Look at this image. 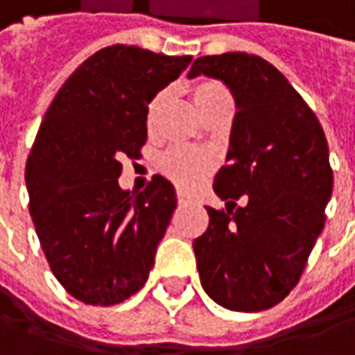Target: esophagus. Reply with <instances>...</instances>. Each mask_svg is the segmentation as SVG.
Here are the masks:
<instances>
[{
  "label": "esophagus",
  "mask_w": 355,
  "mask_h": 355,
  "mask_svg": "<svg viewBox=\"0 0 355 355\" xmlns=\"http://www.w3.org/2000/svg\"><path fill=\"white\" fill-rule=\"evenodd\" d=\"M177 198H178V205H187V202H191V197L189 195H184V193H177Z\"/></svg>",
  "instance_id": "1"
}]
</instances>
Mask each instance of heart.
I'll return each mask as SVG.
<instances>
[{
    "label": "heart",
    "mask_w": 355,
    "mask_h": 355,
    "mask_svg": "<svg viewBox=\"0 0 355 355\" xmlns=\"http://www.w3.org/2000/svg\"><path fill=\"white\" fill-rule=\"evenodd\" d=\"M191 98L197 106L198 114L205 118L215 106H219L220 102L229 100V90L220 82L205 80V82H197L191 88ZM164 100H166L164 94H157L150 100L148 110H146L148 126L155 124ZM158 168L164 177L180 189H195L198 182H202L215 168V158L205 150H197L191 146H173L160 155Z\"/></svg>",
    "instance_id": "heart-1"
}]
</instances>
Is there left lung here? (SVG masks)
Instances as JSON below:
<instances>
[{
    "mask_svg": "<svg viewBox=\"0 0 355 355\" xmlns=\"http://www.w3.org/2000/svg\"><path fill=\"white\" fill-rule=\"evenodd\" d=\"M220 80L235 98L227 166L193 241L200 285L231 311H263L297 285L323 231L334 173L322 124L275 66L227 52L197 58L189 78ZM243 198L245 205L236 207Z\"/></svg>",
    "mask_w": 355,
    "mask_h": 355,
    "instance_id": "left-lung-1",
    "label": "left lung"
}]
</instances>
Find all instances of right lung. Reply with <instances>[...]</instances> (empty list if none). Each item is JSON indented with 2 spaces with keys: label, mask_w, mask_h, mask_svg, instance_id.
<instances>
[{
  "label": "right lung",
  "mask_w": 355,
  "mask_h": 355,
  "mask_svg": "<svg viewBox=\"0 0 355 355\" xmlns=\"http://www.w3.org/2000/svg\"><path fill=\"white\" fill-rule=\"evenodd\" d=\"M191 55L108 46L64 82L26 164L30 215L50 269L76 300L124 302L146 283L177 209L171 180L120 189L122 158L146 142V110Z\"/></svg>",
  "instance_id": "right-lung-1"
}]
</instances>
